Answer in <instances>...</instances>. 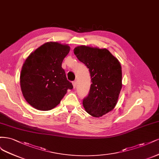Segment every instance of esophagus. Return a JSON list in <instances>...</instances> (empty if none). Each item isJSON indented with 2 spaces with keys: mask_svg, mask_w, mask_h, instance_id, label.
I'll return each instance as SVG.
<instances>
[{
  "mask_svg": "<svg viewBox=\"0 0 159 159\" xmlns=\"http://www.w3.org/2000/svg\"><path fill=\"white\" fill-rule=\"evenodd\" d=\"M73 88H74V89L76 88V81H73Z\"/></svg>",
  "mask_w": 159,
  "mask_h": 159,
  "instance_id": "obj_1",
  "label": "esophagus"
}]
</instances>
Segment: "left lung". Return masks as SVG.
Segmentation results:
<instances>
[{
	"label": "left lung",
	"instance_id": "8db88e82",
	"mask_svg": "<svg viewBox=\"0 0 159 159\" xmlns=\"http://www.w3.org/2000/svg\"><path fill=\"white\" fill-rule=\"evenodd\" d=\"M74 53L88 69L91 77L89 93L83 104L87 113L101 117L113 110L122 87L121 66L107 49L80 45Z\"/></svg>",
	"mask_w": 159,
	"mask_h": 159
}]
</instances>
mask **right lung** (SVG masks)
I'll return each instance as SVG.
<instances>
[{
    "label": "right lung",
    "mask_w": 159,
    "mask_h": 159,
    "mask_svg": "<svg viewBox=\"0 0 159 159\" xmlns=\"http://www.w3.org/2000/svg\"><path fill=\"white\" fill-rule=\"evenodd\" d=\"M69 51L68 45L50 42L25 59L20 73V87L25 100L34 108L52 110L60 103L68 89H73L61 66Z\"/></svg>",
    "instance_id": "right-lung-1"
}]
</instances>
